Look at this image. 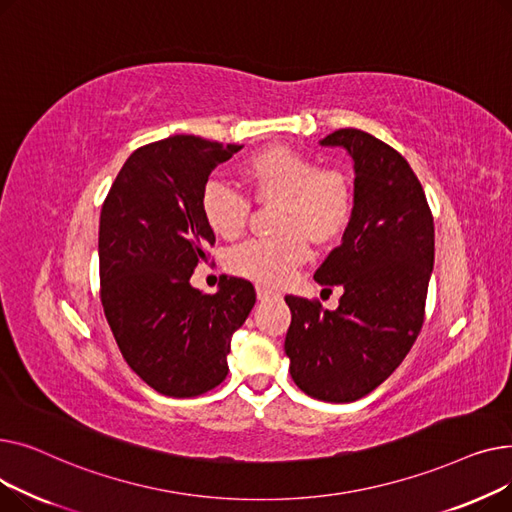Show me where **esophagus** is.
I'll use <instances>...</instances> for the list:
<instances>
[{
    "mask_svg": "<svg viewBox=\"0 0 512 512\" xmlns=\"http://www.w3.org/2000/svg\"><path fill=\"white\" fill-rule=\"evenodd\" d=\"M278 297H280L278 292L265 288V286H257V299L259 301H272V299H278Z\"/></svg>",
    "mask_w": 512,
    "mask_h": 512,
    "instance_id": "esophagus-1",
    "label": "esophagus"
}]
</instances>
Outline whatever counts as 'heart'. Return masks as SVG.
<instances>
[{"label": "heart", "mask_w": 512, "mask_h": 512, "mask_svg": "<svg viewBox=\"0 0 512 512\" xmlns=\"http://www.w3.org/2000/svg\"><path fill=\"white\" fill-rule=\"evenodd\" d=\"M257 199L278 201L274 238H255L228 253V270L261 286H282L309 255V240H334L351 220L353 188L334 168H319L315 157L290 147H270L245 168ZM203 220L213 234L236 238L245 230L249 201L232 186L209 180L201 193Z\"/></svg>", "instance_id": "1"}]
</instances>
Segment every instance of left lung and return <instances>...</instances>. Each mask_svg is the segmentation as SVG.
I'll use <instances>...</instances> for the list:
<instances>
[{
  "instance_id": "left-lung-1",
  "label": "left lung",
  "mask_w": 512,
  "mask_h": 512,
  "mask_svg": "<svg viewBox=\"0 0 512 512\" xmlns=\"http://www.w3.org/2000/svg\"><path fill=\"white\" fill-rule=\"evenodd\" d=\"M319 145L342 147L355 170L351 220L315 272L321 286L344 292L334 311L286 297L284 351L305 394L353 402L388 380L417 340L434 270V218L415 172L390 145L357 128Z\"/></svg>"
}]
</instances>
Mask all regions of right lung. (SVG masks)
<instances>
[{
    "mask_svg": "<svg viewBox=\"0 0 512 512\" xmlns=\"http://www.w3.org/2000/svg\"><path fill=\"white\" fill-rule=\"evenodd\" d=\"M242 145L174 134L134 151L101 207L99 278L107 324L128 367L164 396L191 398L224 382L232 334L255 288L226 278L191 286L215 236L203 220L209 174Z\"/></svg>",
    "mask_w": 512,
    "mask_h": 512,
    "instance_id": "obj_1",
    "label": "right lung"
}]
</instances>
